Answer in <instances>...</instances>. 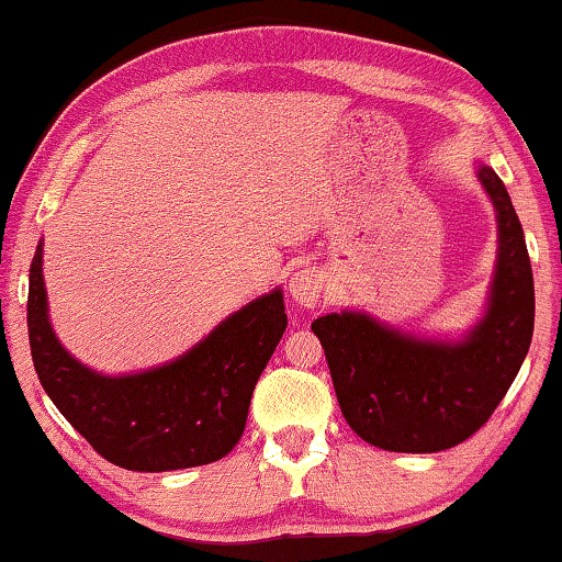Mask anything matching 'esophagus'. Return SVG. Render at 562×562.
<instances>
[{
	"instance_id": "1",
	"label": "esophagus",
	"mask_w": 562,
	"mask_h": 562,
	"mask_svg": "<svg viewBox=\"0 0 562 562\" xmlns=\"http://www.w3.org/2000/svg\"><path fill=\"white\" fill-rule=\"evenodd\" d=\"M325 288L323 274L315 267H303L290 278V295L300 307H315Z\"/></svg>"
}]
</instances>
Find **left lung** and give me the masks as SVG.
<instances>
[{
    "label": "left lung",
    "mask_w": 562,
    "mask_h": 562,
    "mask_svg": "<svg viewBox=\"0 0 562 562\" xmlns=\"http://www.w3.org/2000/svg\"><path fill=\"white\" fill-rule=\"evenodd\" d=\"M480 181L497 209L499 259L487 315L467 340H416L356 313L313 323L342 416L379 449L431 454L467 441L530 350L535 288L522 224L499 176L482 166Z\"/></svg>",
    "instance_id": "left-lung-1"
}]
</instances>
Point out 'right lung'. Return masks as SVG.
I'll list each match as a JSON object with an SVG mask.
<instances>
[{
	"instance_id": "1",
	"label": "right lung",
	"mask_w": 562,
	"mask_h": 562,
	"mask_svg": "<svg viewBox=\"0 0 562 562\" xmlns=\"http://www.w3.org/2000/svg\"><path fill=\"white\" fill-rule=\"evenodd\" d=\"M288 328L282 292L255 300L169 366L123 379L88 371L47 321L42 249L30 265L27 330L37 379L100 457L133 472H169L227 457L249 401Z\"/></svg>"
}]
</instances>
